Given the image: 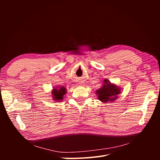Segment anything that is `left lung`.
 <instances>
[{
    "mask_svg": "<svg viewBox=\"0 0 160 160\" xmlns=\"http://www.w3.org/2000/svg\"><path fill=\"white\" fill-rule=\"evenodd\" d=\"M120 93V87L111 83L107 79L104 80L102 87L96 91V94L98 96V99L103 103L112 102L116 100Z\"/></svg>",
    "mask_w": 160,
    "mask_h": 160,
    "instance_id": "left-lung-1",
    "label": "left lung"
}]
</instances>
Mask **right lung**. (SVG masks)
<instances>
[{"label":"right lung","instance_id":"add662e5","mask_svg":"<svg viewBox=\"0 0 160 160\" xmlns=\"http://www.w3.org/2000/svg\"><path fill=\"white\" fill-rule=\"evenodd\" d=\"M67 93V89L63 86H58L55 88H53L51 91L52 98L56 102H59L62 101L64 98V95Z\"/></svg>","mask_w":160,"mask_h":160}]
</instances>
